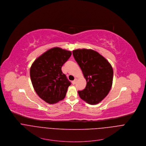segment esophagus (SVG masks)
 <instances>
[{
	"mask_svg": "<svg viewBox=\"0 0 146 146\" xmlns=\"http://www.w3.org/2000/svg\"><path fill=\"white\" fill-rule=\"evenodd\" d=\"M76 81H77V79L76 78H75L72 82V84H75V83H76Z\"/></svg>",
	"mask_w": 146,
	"mask_h": 146,
	"instance_id": "obj_1",
	"label": "esophagus"
}]
</instances>
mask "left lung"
<instances>
[{"mask_svg":"<svg viewBox=\"0 0 146 146\" xmlns=\"http://www.w3.org/2000/svg\"><path fill=\"white\" fill-rule=\"evenodd\" d=\"M72 53L87 82L85 89L78 92L80 98L90 105L100 103L111 89L113 78L111 65L103 56L91 49H78Z\"/></svg>","mask_w":146,"mask_h":146,"instance_id":"left-lung-1","label":"left lung"}]
</instances>
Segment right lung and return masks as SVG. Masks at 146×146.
I'll return each mask as SVG.
<instances>
[{"label":"right lung","mask_w":146,"mask_h":146,"mask_svg":"<svg viewBox=\"0 0 146 146\" xmlns=\"http://www.w3.org/2000/svg\"><path fill=\"white\" fill-rule=\"evenodd\" d=\"M71 54L70 50L54 47L38 57L31 66L30 76L33 88L48 104H56L66 97L71 83L62 67Z\"/></svg>","instance_id":"right-lung-1"}]
</instances>
